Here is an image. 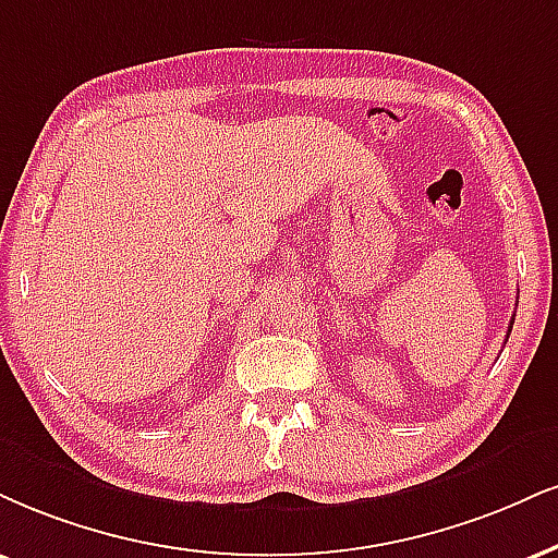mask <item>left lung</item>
Returning <instances> with one entry per match:
<instances>
[{"mask_svg":"<svg viewBox=\"0 0 558 558\" xmlns=\"http://www.w3.org/2000/svg\"><path fill=\"white\" fill-rule=\"evenodd\" d=\"M512 323H514V318H512ZM512 323H510V331H512ZM507 336H510V333H507Z\"/></svg>","mask_w":558,"mask_h":558,"instance_id":"8db88e82","label":"left lung"}]
</instances>
